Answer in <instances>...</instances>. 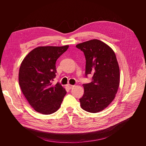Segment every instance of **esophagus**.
Returning <instances> with one entry per match:
<instances>
[{"label": "esophagus", "mask_w": 146, "mask_h": 146, "mask_svg": "<svg viewBox=\"0 0 146 146\" xmlns=\"http://www.w3.org/2000/svg\"><path fill=\"white\" fill-rule=\"evenodd\" d=\"M67 86H68V87L70 89H71V88H72L73 87H74V85H71V84H68V85H67Z\"/></svg>", "instance_id": "34e87169"}]
</instances>
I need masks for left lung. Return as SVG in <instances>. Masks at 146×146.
<instances>
[{"mask_svg": "<svg viewBox=\"0 0 146 146\" xmlns=\"http://www.w3.org/2000/svg\"><path fill=\"white\" fill-rule=\"evenodd\" d=\"M84 52L85 76L92 74V82L83 84L84 94L80 98L83 110L97 113L104 110L115 97L120 83V70L115 54L109 46L92 39L76 46Z\"/></svg>", "mask_w": 146, "mask_h": 146, "instance_id": "obj_1", "label": "left lung"}]
</instances>
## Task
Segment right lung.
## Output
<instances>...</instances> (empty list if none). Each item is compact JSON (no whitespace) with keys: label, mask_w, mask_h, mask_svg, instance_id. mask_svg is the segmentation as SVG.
I'll list each match as a JSON object with an SVG mask.
<instances>
[{"label":"right lung","mask_w":146,"mask_h":146,"mask_svg":"<svg viewBox=\"0 0 146 146\" xmlns=\"http://www.w3.org/2000/svg\"><path fill=\"white\" fill-rule=\"evenodd\" d=\"M69 46H39L29 52L22 61L19 83L24 97L39 113L49 115L60 108L66 91L56 77V61Z\"/></svg>","instance_id":"obj_1"}]
</instances>
